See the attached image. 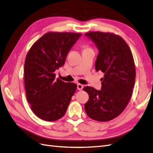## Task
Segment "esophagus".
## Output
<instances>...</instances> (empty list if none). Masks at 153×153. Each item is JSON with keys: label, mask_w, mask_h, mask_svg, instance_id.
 I'll return each instance as SVG.
<instances>
[{"label": "esophagus", "mask_w": 153, "mask_h": 153, "mask_svg": "<svg viewBox=\"0 0 153 153\" xmlns=\"http://www.w3.org/2000/svg\"><path fill=\"white\" fill-rule=\"evenodd\" d=\"M83 88H84V85H83L82 84H77V89L79 91L82 90Z\"/></svg>", "instance_id": "34e87169"}]
</instances>
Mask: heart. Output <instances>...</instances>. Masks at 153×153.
Returning a JSON list of instances; mask_svg holds the SVG:
<instances>
[{
  "instance_id": "b5f03b06",
  "label": "heart",
  "mask_w": 153,
  "mask_h": 153,
  "mask_svg": "<svg viewBox=\"0 0 153 153\" xmlns=\"http://www.w3.org/2000/svg\"><path fill=\"white\" fill-rule=\"evenodd\" d=\"M87 48H89V47H88V46H85V49H87Z\"/></svg>"
}]
</instances>
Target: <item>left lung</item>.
Instances as JSON below:
<instances>
[{
	"label": "left lung",
	"instance_id": "obj_1",
	"mask_svg": "<svg viewBox=\"0 0 153 153\" xmlns=\"http://www.w3.org/2000/svg\"><path fill=\"white\" fill-rule=\"evenodd\" d=\"M85 36L99 50L95 68L105 73L101 90L86 86L89 94L85 110L91 119L106 122L121 114L130 100L135 81V66L131 51L121 36L110 32H89Z\"/></svg>",
	"mask_w": 153,
	"mask_h": 153
}]
</instances>
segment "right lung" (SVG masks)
<instances>
[{"instance_id": "obj_1", "label": "right lung", "mask_w": 153, "mask_h": 153, "mask_svg": "<svg viewBox=\"0 0 153 153\" xmlns=\"http://www.w3.org/2000/svg\"><path fill=\"white\" fill-rule=\"evenodd\" d=\"M75 32H49L32 45L24 65L27 100L40 119L55 121L65 114L76 84L55 79L73 45L81 36Z\"/></svg>"}]
</instances>
